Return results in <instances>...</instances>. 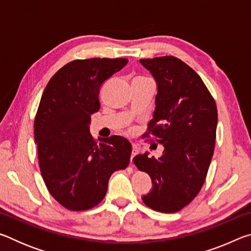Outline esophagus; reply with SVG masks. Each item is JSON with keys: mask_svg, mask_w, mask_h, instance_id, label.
Instances as JSON below:
<instances>
[{"mask_svg": "<svg viewBox=\"0 0 251 251\" xmlns=\"http://www.w3.org/2000/svg\"><path fill=\"white\" fill-rule=\"evenodd\" d=\"M138 154V147L136 145H133V151H131V156H130V163L133 164V158Z\"/></svg>", "mask_w": 251, "mask_h": 251, "instance_id": "1", "label": "esophagus"}]
</instances>
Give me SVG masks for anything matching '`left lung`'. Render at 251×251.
<instances>
[{
    "label": "left lung",
    "mask_w": 251,
    "mask_h": 251,
    "mask_svg": "<svg viewBox=\"0 0 251 251\" xmlns=\"http://www.w3.org/2000/svg\"><path fill=\"white\" fill-rule=\"evenodd\" d=\"M157 84L156 107L145 136L163 144L159 158L148 152L133 158L152 189L143 201L160 212H177L197 196L214 155L217 106L196 72L175 56L139 61Z\"/></svg>",
    "instance_id": "1"
}]
</instances>
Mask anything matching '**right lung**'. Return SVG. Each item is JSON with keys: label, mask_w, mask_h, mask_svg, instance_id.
<instances>
[{"label": "right lung", "mask_w": 251, "mask_h": 251, "mask_svg": "<svg viewBox=\"0 0 251 251\" xmlns=\"http://www.w3.org/2000/svg\"><path fill=\"white\" fill-rule=\"evenodd\" d=\"M127 58L75 59L58 70L42 95L34 122L42 177L63 207H95L107 193L112 174L128 166L131 145L122 136L90 133L91 115L100 107V86L124 67Z\"/></svg>", "instance_id": "obj_1"}]
</instances>
